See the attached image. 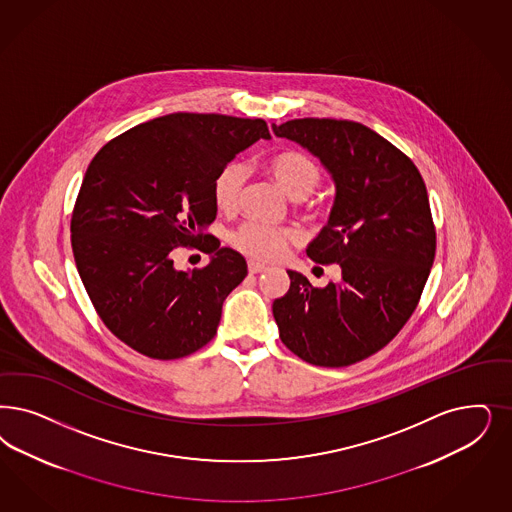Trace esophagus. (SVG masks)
Here are the masks:
<instances>
[{
	"instance_id": "1",
	"label": "esophagus",
	"mask_w": 512,
	"mask_h": 512,
	"mask_svg": "<svg viewBox=\"0 0 512 512\" xmlns=\"http://www.w3.org/2000/svg\"><path fill=\"white\" fill-rule=\"evenodd\" d=\"M247 270H249V274H261V272H265L266 266L257 263V261H249L247 263Z\"/></svg>"
}]
</instances>
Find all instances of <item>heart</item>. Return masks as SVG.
<instances>
[{"instance_id":"obj_1","label":"heart","mask_w":512,"mask_h":512,"mask_svg":"<svg viewBox=\"0 0 512 512\" xmlns=\"http://www.w3.org/2000/svg\"><path fill=\"white\" fill-rule=\"evenodd\" d=\"M266 172L291 198H302L318 187L321 179L316 160L306 153L287 149L266 160ZM246 170L242 164L232 162L213 179L212 194L219 212H236L244 185ZM308 212H316L318 206H304ZM297 232L287 227H270L265 223L249 221L232 234V246L255 261H278L285 251L297 242Z\"/></svg>"}]
</instances>
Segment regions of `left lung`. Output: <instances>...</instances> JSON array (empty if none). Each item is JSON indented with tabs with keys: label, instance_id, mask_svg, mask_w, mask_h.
Wrapping results in <instances>:
<instances>
[{
	"label": "left lung",
	"instance_id": "obj_1",
	"mask_svg": "<svg viewBox=\"0 0 512 512\" xmlns=\"http://www.w3.org/2000/svg\"><path fill=\"white\" fill-rule=\"evenodd\" d=\"M272 130L333 174V212L306 253L342 270L323 289L287 270L289 291L272 314L302 361L348 367L389 344L420 302L437 249L427 189L416 164L365 124L308 117Z\"/></svg>",
	"mask_w": 512,
	"mask_h": 512
}]
</instances>
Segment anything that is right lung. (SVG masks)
<instances>
[{
  "mask_svg": "<svg viewBox=\"0 0 512 512\" xmlns=\"http://www.w3.org/2000/svg\"><path fill=\"white\" fill-rule=\"evenodd\" d=\"M261 138H270L263 119L172 113L126 130L90 160L71 212V249L96 314L132 350L179 359L217 333L247 265L204 232L217 215L213 179ZM177 246L213 261L176 271Z\"/></svg>",
  "mask_w": 512,
  "mask_h": 512,
  "instance_id": "1",
  "label": "right lung"
}]
</instances>
